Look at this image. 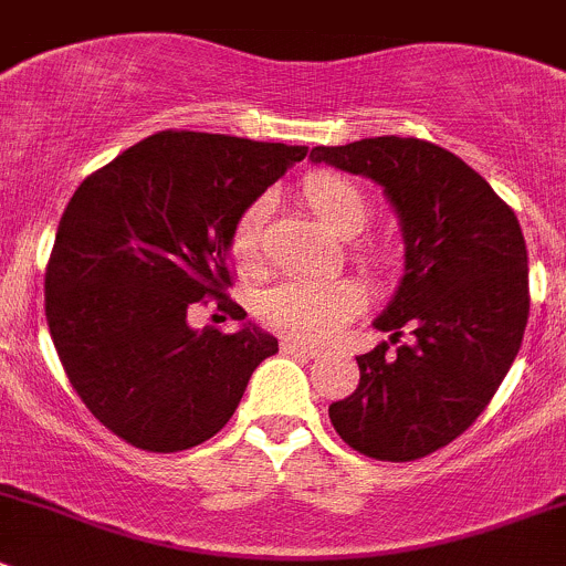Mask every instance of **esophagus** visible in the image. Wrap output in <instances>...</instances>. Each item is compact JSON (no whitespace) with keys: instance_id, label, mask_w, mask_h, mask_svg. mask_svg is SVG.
<instances>
[{"instance_id":"obj_1","label":"esophagus","mask_w":566,"mask_h":566,"mask_svg":"<svg viewBox=\"0 0 566 566\" xmlns=\"http://www.w3.org/2000/svg\"><path fill=\"white\" fill-rule=\"evenodd\" d=\"M282 350L284 354L306 356V359H315V356H321V348H315V345H310V343H298V339H290V337L282 339Z\"/></svg>"}]
</instances>
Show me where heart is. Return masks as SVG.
I'll return each mask as SVG.
<instances>
[{"label":"heart","instance_id":"b5f03b06","mask_svg":"<svg viewBox=\"0 0 566 566\" xmlns=\"http://www.w3.org/2000/svg\"><path fill=\"white\" fill-rule=\"evenodd\" d=\"M306 207L328 232L339 238H356L370 223V201L354 179L334 171H317L301 185ZM268 218V201L254 199L234 218L229 245L240 268L251 271L260 262L262 223ZM361 304L359 290L350 282H304V279H284L265 290L260 312L268 326L290 337L323 339L334 337Z\"/></svg>","mask_w":566,"mask_h":566}]
</instances>
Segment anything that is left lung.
Here are the masks:
<instances>
[{"label": "left lung", "mask_w": 566, "mask_h": 566, "mask_svg": "<svg viewBox=\"0 0 566 566\" xmlns=\"http://www.w3.org/2000/svg\"><path fill=\"white\" fill-rule=\"evenodd\" d=\"M312 163L381 185L403 232V276L356 356L359 387L328 406L343 442L411 462L470 429L506 378L528 323V251L512 207L448 149L417 137L315 146Z\"/></svg>", "instance_id": "8db88e82"}]
</instances>
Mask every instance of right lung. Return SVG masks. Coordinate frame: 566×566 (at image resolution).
<instances>
[{
	"label": "right lung",
	"mask_w": 566,
	"mask_h": 566,
	"mask_svg": "<svg viewBox=\"0 0 566 566\" xmlns=\"http://www.w3.org/2000/svg\"><path fill=\"white\" fill-rule=\"evenodd\" d=\"M306 146L157 132L71 196L46 265V323L71 387L102 426L155 453L201 446L229 422L279 339L193 328L188 310L227 295L229 234Z\"/></svg>",
	"instance_id": "obj_1"
}]
</instances>
